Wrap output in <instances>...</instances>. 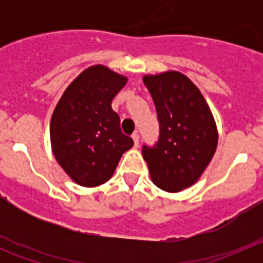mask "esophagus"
Masks as SVG:
<instances>
[{"mask_svg": "<svg viewBox=\"0 0 263 263\" xmlns=\"http://www.w3.org/2000/svg\"><path fill=\"white\" fill-rule=\"evenodd\" d=\"M132 138H133V141H134V146H136V147H138L139 146V134L134 133L133 136H132Z\"/></svg>", "mask_w": 263, "mask_h": 263, "instance_id": "esophagus-1", "label": "esophagus"}]
</instances>
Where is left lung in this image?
I'll use <instances>...</instances> for the list:
<instances>
[{
	"mask_svg": "<svg viewBox=\"0 0 263 263\" xmlns=\"http://www.w3.org/2000/svg\"><path fill=\"white\" fill-rule=\"evenodd\" d=\"M159 121L155 145L142 146L153 182L167 192L182 191L196 182L217 146L215 120L200 90L175 71L145 76Z\"/></svg>",
	"mask_w": 263,
	"mask_h": 263,
	"instance_id": "left-lung-1",
	"label": "left lung"
}]
</instances>
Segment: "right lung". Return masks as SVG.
Instances as JSON below:
<instances>
[{
	"mask_svg": "<svg viewBox=\"0 0 263 263\" xmlns=\"http://www.w3.org/2000/svg\"><path fill=\"white\" fill-rule=\"evenodd\" d=\"M126 78L104 66L81 72L63 93L51 118L53 155L63 170L84 187L103 184L120 158L134 145L122 133L111 100Z\"/></svg>",
	"mask_w": 263,
	"mask_h": 263,
	"instance_id": "right-lung-1",
	"label": "right lung"
}]
</instances>
